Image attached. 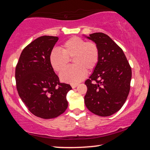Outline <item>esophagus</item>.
I'll return each instance as SVG.
<instances>
[{"mask_svg": "<svg viewBox=\"0 0 150 150\" xmlns=\"http://www.w3.org/2000/svg\"><path fill=\"white\" fill-rule=\"evenodd\" d=\"M77 85H78L77 84H71V87H72V88H73L77 87Z\"/></svg>", "mask_w": 150, "mask_h": 150, "instance_id": "esophagus-1", "label": "esophagus"}]
</instances>
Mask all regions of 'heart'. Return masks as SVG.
Instances as JSON below:
<instances>
[{"mask_svg":"<svg viewBox=\"0 0 150 150\" xmlns=\"http://www.w3.org/2000/svg\"><path fill=\"white\" fill-rule=\"evenodd\" d=\"M61 50L54 49L50 54V64L55 71L62 72L73 58L75 65L61 73L60 79L63 82L77 84L86 77L87 71H93L98 65L99 50L95 42L73 36L63 43Z\"/></svg>","mask_w":150,"mask_h":150,"instance_id":"heart-1","label":"heart"}]
</instances>
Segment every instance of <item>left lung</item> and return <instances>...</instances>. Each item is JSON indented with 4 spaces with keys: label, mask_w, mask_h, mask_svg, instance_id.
<instances>
[{
    "label": "left lung",
    "mask_w": 150,
    "mask_h": 150,
    "mask_svg": "<svg viewBox=\"0 0 150 150\" xmlns=\"http://www.w3.org/2000/svg\"><path fill=\"white\" fill-rule=\"evenodd\" d=\"M97 45L99 60L93 74L85 81V103L91 112L109 116L126 102L130 89L132 69L122 50L101 32L87 37Z\"/></svg>",
    "instance_id": "obj_1"
}]
</instances>
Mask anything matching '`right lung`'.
Returning a JSON list of instances; mask_svg holds the SVG:
<instances>
[{
    "mask_svg": "<svg viewBox=\"0 0 150 150\" xmlns=\"http://www.w3.org/2000/svg\"><path fill=\"white\" fill-rule=\"evenodd\" d=\"M58 37L38 38L22 51L15 70L16 88L30 112L43 119L57 117L68 106L66 98L72 89L60 83L50 62V54Z\"/></svg>",
    "mask_w": 150,
    "mask_h": 150,
    "instance_id": "add662e5",
    "label": "right lung"
}]
</instances>
